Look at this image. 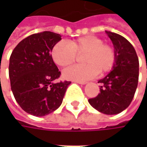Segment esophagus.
Segmentation results:
<instances>
[{
    "label": "esophagus",
    "instance_id": "1",
    "mask_svg": "<svg viewBox=\"0 0 147 147\" xmlns=\"http://www.w3.org/2000/svg\"><path fill=\"white\" fill-rule=\"evenodd\" d=\"M75 82H78V83H79V84H82V85H84V84H87V83H88L87 81H75Z\"/></svg>",
    "mask_w": 147,
    "mask_h": 147
}]
</instances>
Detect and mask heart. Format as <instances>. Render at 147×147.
<instances>
[{
	"label": "heart",
	"mask_w": 147,
	"mask_h": 147,
	"mask_svg": "<svg viewBox=\"0 0 147 147\" xmlns=\"http://www.w3.org/2000/svg\"><path fill=\"white\" fill-rule=\"evenodd\" d=\"M84 54L82 65H74L63 71L67 79L85 81L92 78L97 74L110 72L116 62L115 47L103 43V40L94 36H84L75 40L56 43L51 51L54 62L60 67L72 65L76 60L77 55Z\"/></svg>",
	"instance_id": "1"
}]
</instances>
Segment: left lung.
<instances>
[{"label":"left lung","instance_id":"8db88e82","mask_svg":"<svg viewBox=\"0 0 147 147\" xmlns=\"http://www.w3.org/2000/svg\"><path fill=\"white\" fill-rule=\"evenodd\" d=\"M116 51V62L104 78L100 93L88 100L90 105L105 115H117L124 110L133 100L138 88L139 61L133 45L121 35L106 32Z\"/></svg>","mask_w":147,"mask_h":147}]
</instances>
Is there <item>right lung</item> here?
<instances>
[{"mask_svg":"<svg viewBox=\"0 0 147 147\" xmlns=\"http://www.w3.org/2000/svg\"><path fill=\"white\" fill-rule=\"evenodd\" d=\"M61 36L45 31L30 35L13 50L9 65L11 90L25 112L45 116L58 109L71 82H54L60 71L51 52Z\"/></svg>","mask_w":147,"mask_h":147,"instance_id":"add662e5","label":"right lung"}]
</instances>
